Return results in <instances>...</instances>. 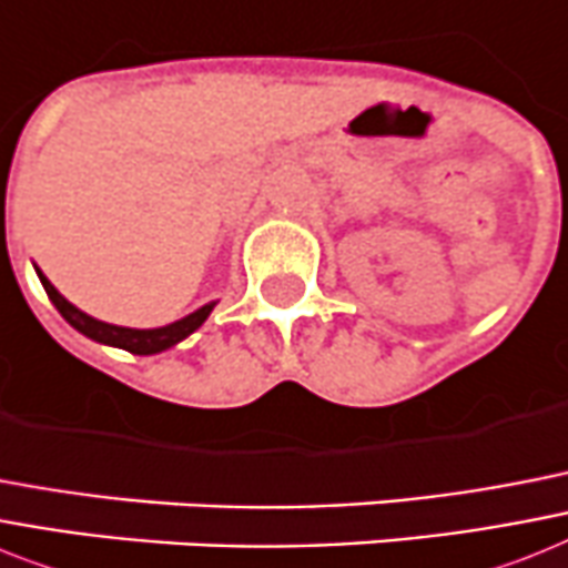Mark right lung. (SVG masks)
Returning a JSON list of instances; mask_svg holds the SVG:
<instances>
[{
	"label": "right lung",
	"instance_id": "obj_1",
	"mask_svg": "<svg viewBox=\"0 0 568 568\" xmlns=\"http://www.w3.org/2000/svg\"><path fill=\"white\" fill-rule=\"evenodd\" d=\"M34 271H37V276H40V283H43L49 300L54 303V308H58L60 315H63V321H67L72 329H78L90 341L108 344V347L128 349V353H133V356H154V353H163V349L174 347V344H180L183 338H189V335H192L197 326L204 324L206 317H210L212 308H215V300H212V303H206V306L195 308L192 315L180 317V321H174V324L154 326V329L116 326V324H108V321H99V317L87 315V312H81L75 303H69V300L63 297V294H60L52 283H49V276L37 268V265H34Z\"/></svg>",
	"mask_w": 568,
	"mask_h": 568
}]
</instances>
